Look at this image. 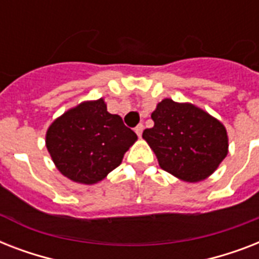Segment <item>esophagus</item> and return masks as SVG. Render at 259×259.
Segmentation results:
<instances>
[{"label": "esophagus", "instance_id": "obj_1", "mask_svg": "<svg viewBox=\"0 0 259 259\" xmlns=\"http://www.w3.org/2000/svg\"><path fill=\"white\" fill-rule=\"evenodd\" d=\"M142 130H144V125H142V123H138V125L136 126V127H134V132H136V133H137L138 137H141Z\"/></svg>", "mask_w": 259, "mask_h": 259}]
</instances>
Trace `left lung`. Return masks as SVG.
<instances>
[{"mask_svg": "<svg viewBox=\"0 0 259 259\" xmlns=\"http://www.w3.org/2000/svg\"><path fill=\"white\" fill-rule=\"evenodd\" d=\"M154 125L142 137L162 169L196 183L217 169L229 149L225 126L196 106L164 99L152 113Z\"/></svg>", "mask_w": 259, "mask_h": 259, "instance_id": "left-lung-1", "label": "left lung"}]
</instances>
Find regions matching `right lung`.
Wrapping results in <instances>:
<instances>
[{"label": "right lung", "instance_id": "obj_1", "mask_svg": "<svg viewBox=\"0 0 259 259\" xmlns=\"http://www.w3.org/2000/svg\"><path fill=\"white\" fill-rule=\"evenodd\" d=\"M137 134L122 118L107 111L103 99L68 110L50 126L47 149L66 177L94 184L121 164Z\"/></svg>", "mask_w": 259, "mask_h": 259}]
</instances>
